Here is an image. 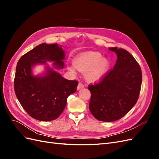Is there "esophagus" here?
<instances>
[{
    "mask_svg": "<svg viewBox=\"0 0 159 159\" xmlns=\"http://www.w3.org/2000/svg\"><path fill=\"white\" fill-rule=\"evenodd\" d=\"M84 87V85L83 84L79 83V84H78V87H77V89L79 90V89H81V88H83Z\"/></svg>",
    "mask_w": 159,
    "mask_h": 159,
    "instance_id": "1",
    "label": "esophagus"
}]
</instances>
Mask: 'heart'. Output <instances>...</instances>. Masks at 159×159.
<instances>
[{
    "mask_svg": "<svg viewBox=\"0 0 159 159\" xmlns=\"http://www.w3.org/2000/svg\"><path fill=\"white\" fill-rule=\"evenodd\" d=\"M109 65V60L102 57L99 52L89 51L81 53L74 60V64L70 69L74 71L76 69L80 71H86V78L91 82H95L102 78L107 71Z\"/></svg>",
    "mask_w": 159,
    "mask_h": 159,
    "instance_id": "1",
    "label": "heart"
}]
</instances>
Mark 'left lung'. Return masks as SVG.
<instances>
[{"mask_svg": "<svg viewBox=\"0 0 159 159\" xmlns=\"http://www.w3.org/2000/svg\"><path fill=\"white\" fill-rule=\"evenodd\" d=\"M117 59L113 68L98 83L89 85L90 112L99 121L111 122L125 116L136 104L142 83L141 67L130 53L121 48H109Z\"/></svg>", "mask_w": 159, "mask_h": 159, "instance_id": "8db88e82", "label": "left lung"}]
</instances>
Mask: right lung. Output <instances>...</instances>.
Here are the masks:
<instances>
[{
	"mask_svg": "<svg viewBox=\"0 0 159 159\" xmlns=\"http://www.w3.org/2000/svg\"><path fill=\"white\" fill-rule=\"evenodd\" d=\"M64 51L56 43L39 44L18 60L14 80V91L22 107L34 119L49 121L58 117L67 99L77 90L78 81L68 80L50 68L44 76L32 75L36 64L53 61L56 68H63Z\"/></svg>",
	"mask_w": 159,
	"mask_h": 159,
	"instance_id": "obj_1",
	"label": "right lung"
}]
</instances>
